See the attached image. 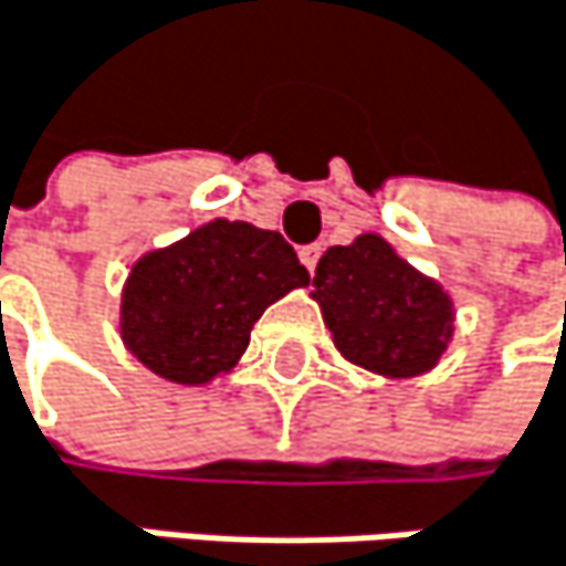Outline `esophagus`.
<instances>
[{
	"label": "esophagus",
	"instance_id": "esophagus-1",
	"mask_svg": "<svg viewBox=\"0 0 566 566\" xmlns=\"http://www.w3.org/2000/svg\"><path fill=\"white\" fill-rule=\"evenodd\" d=\"M298 258H302V264L315 274V264H318V258H322V244H308V248H302V251H298Z\"/></svg>",
	"mask_w": 566,
	"mask_h": 566
}]
</instances>
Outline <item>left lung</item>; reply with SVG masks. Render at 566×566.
Listing matches in <instances>:
<instances>
[{
	"mask_svg": "<svg viewBox=\"0 0 566 566\" xmlns=\"http://www.w3.org/2000/svg\"><path fill=\"white\" fill-rule=\"evenodd\" d=\"M312 285L338 352L369 373L389 379L429 373L453 338L450 295L379 234L328 248Z\"/></svg>",
	"mask_w": 566,
	"mask_h": 566,
	"instance_id": "8db88e82",
	"label": "left lung"
}]
</instances>
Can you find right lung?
I'll return each instance as SVG.
<instances>
[{"label": "right lung", "mask_w": 566, "mask_h": 566, "mask_svg": "<svg viewBox=\"0 0 566 566\" xmlns=\"http://www.w3.org/2000/svg\"><path fill=\"white\" fill-rule=\"evenodd\" d=\"M302 285L308 271L277 231L218 218L134 264L119 335L160 379L200 386L228 373L264 308Z\"/></svg>", "instance_id": "add662e5"}]
</instances>
